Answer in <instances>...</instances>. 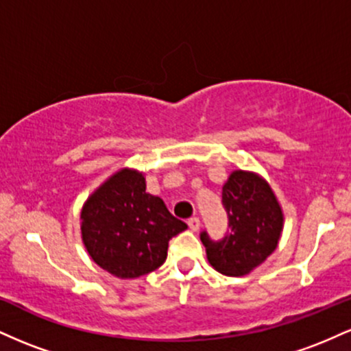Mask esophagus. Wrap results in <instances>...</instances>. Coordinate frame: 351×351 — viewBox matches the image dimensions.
Masks as SVG:
<instances>
[{"label":"esophagus","instance_id":"obj_1","mask_svg":"<svg viewBox=\"0 0 351 351\" xmlns=\"http://www.w3.org/2000/svg\"><path fill=\"white\" fill-rule=\"evenodd\" d=\"M188 226H189V229H191L193 232L199 231V228H201V221L198 219V217H191V219H188Z\"/></svg>","mask_w":351,"mask_h":351}]
</instances>
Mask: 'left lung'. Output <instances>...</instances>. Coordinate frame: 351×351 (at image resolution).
Masks as SVG:
<instances>
[{
  "instance_id": "left-lung-1",
  "label": "left lung",
  "mask_w": 351,
  "mask_h": 351,
  "mask_svg": "<svg viewBox=\"0 0 351 351\" xmlns=\"http://www.w3.org/2000/svg\"><path fill=\"white\" fill-rule=\"evenodd\" d=\"M229 231L221 241L201 232L209 264L224 276H245L279 244L284 215L272 188L257 173L236 170L223 186Z\"/></svg>"
}]
</instances>
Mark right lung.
I'll list each match as a JSON object with an SVG mask.
<instances>
[{"label":"right lung","mask_w":351,"mask_h":351,"mask_svg":"<svg viewBox=\"0 0 351 351\" xmlns=\"http://www.w3.org/2000/svg\"><path fill=\"white\" fill-rule=\"evenodd\" d=\"M143 173L123 168L88 196L80 211L82 243L99 267L120 279L155 271L168 241L188 226L145 191Z\"/></svg>","instance_id":"1"}]
</instances>
